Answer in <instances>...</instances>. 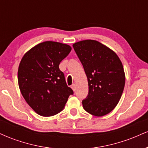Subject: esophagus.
<instances>
[{
  "label": "esophagus",
  "mask_w": 148,
  "mask_h": 148,
  "mask_svg": "<svg viewBox=\"0 0 148 148\" xmlns=\"http://www.w3.org/2000/svg\"><path fill=\"white\" fill-rule=\"evenodd\" d=\"M71 88H72V90H73V91L74 92H75L76 91V85L75 84H72V86H71Z\"/></svg>",
  "instance_id": "obj_1"
}]
</instances>
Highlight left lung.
Wrapping results in <instances>:
<instances>
[{
  "label": "left lung",
  "mask_w": 148,
  "mask_h": 148,
  "mask_svg": "<svg viewBox=\"0 0 148 148\" xmlns=\"http://www.w3.org/2000/svg\"><path fill=\"white\" fill-rule=\"evenodd\" d=\"M73 47L88 79L89 90L83 107L95 116L108 114L117 106L125 88L121 60L113 50L96 40H82Z\"/></svg>",
  "instance_id": "left-lung-1"
}]
</instances>
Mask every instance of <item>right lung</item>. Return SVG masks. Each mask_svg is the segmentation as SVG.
Wrapping results in <instances>:
<instances>
[{"mask_svg": "<svg viewBox=\"0 0 148 148\" xmlns=\"http://www.w3.org/2000/svg\"><path fill=\"white\" fill-rule=\"evenodd\" d=\"M71 50L66 44L47 41L33 47L22 58L18 69V87L25 101L38 115L58 114L74 93L59 69Z\"/></svg>", "mask_w": 148, "mask_h": 148, "instance_id": "add662e5", "label": "right lung"}]
</instances>
